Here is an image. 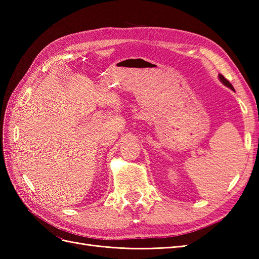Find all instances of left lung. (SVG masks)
<instances>
[{
	"label": "left lung",
	"mask_w": 259,
	"mask_h": 259,
	"mask_svg": "<svg viewBox=\"0 0 259 259\" xmlns=\"http://www.w3.org/2000/svg\"><path fill=\"white\" fill-rule=\"evenodd\" d=\"M218 77H219V80H221V82L225 85V86H227V88H229L231 91H233L234 92V89H233V86H232V84L226 79V77L223 75V74H218Z\"/></svg>",
	"instance_id": "obj_1"
}]
</instances>
